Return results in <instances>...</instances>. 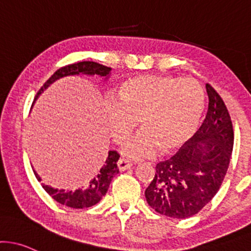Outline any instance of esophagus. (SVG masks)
Masks as SVG:
<instances>
[{
	"mask_svg": "<svg viewBox=\"0 0 251 251\" xmlns=\"http://www.w3.org/2000/svg\"><path fill=\"white\" fill-rule=\"evenodd\" d=\"M132 167V163L128 159L126 158H120L119 161H118V168H119V170L121 172H124V170L128 169V168Z\"/></svg>",
	"mask_w": 251,
	"mask_h": 251,
	"instance_id": "esophagus-1",
	"label": "esophagus"
}]
</instances>
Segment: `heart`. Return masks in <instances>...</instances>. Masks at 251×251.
Here are the masks:
<instances>
[{
  "label": "heart",
  "instance_id": "heart-1",
  "mask_svg": "<svg viewBox=\"0 0 251 251\" xmlns=\"http://www.w3.org/2000/svg\"><path fill=\"white\" fill-rule=\"evenodd\" d=\"M205 104L203 89L194 78L143 75L127 79L106 104L112 138L121 142L138 123L142 127L124 144L128 157L151 156L159 148L169 152L192 138Z\"/></svg>",
  "mask_w": 251,
  "mask_h": 251
}]
</instances>
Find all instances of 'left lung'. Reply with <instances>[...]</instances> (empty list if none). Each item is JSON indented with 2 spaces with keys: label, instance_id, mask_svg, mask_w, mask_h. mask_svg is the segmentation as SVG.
Listing matches in <instances>:
<instances>
[{
  "label": "left lung",
  "instance_id": "1",
  "mask_svg": "<svg viewBox=\"0 0 251 251\" xmlns=\"http://www.w3.org/2000/svg\"><path fill=\"white\" fill-rule=\"evenodd\" d=\"M208 109L191 139L156 166V174L145 189L149 206L170 218L194 216L219 191L226 175L233 148V128L224 101L206 83Z\"/></svg>",
  "mask_w": 251,
  "mask_h": 251
}]
</instances>
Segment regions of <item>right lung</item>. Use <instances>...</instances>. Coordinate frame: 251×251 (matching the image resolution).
I'll return each mask as SVG.
<instances>
[{"label": "right lung", "mask_w": 251, "mask_h": 251, "mask_svg": "<svg viewBox=\"0 0 251 251\" xmlns=\"http://www.w3.org/2000/svg\"><path fill=\"white\" fill-rule=\"evenodd\" d=\"M111 68L104 67V65L99 64V63L95 62H78L75 63V64L63 67L58 69L45 82V84L40 88L37 96H35V100H37L38 96L46 88H49L53 82L62 78V77L75 75H99L100 77H103L104 79H107L109 77V74H111ZM119 157V153L117 151H108V157L106 158V163L101 168L99 174L94 178H92L84 187H82V188L75 189V191H65V189L53 188V187L44 183H41V186H43L46 193L51 195L52 199L56 200L57 202L62 203V205H65L71 208L92 207V206L96 205L106 195L113 177L119 173V169H118L117 166ZM33 172H34V175L38 178V181H41L40 176L35 173V170H33Z\"/></svg>", "instance_id": "right-lung-1"}]
</instances>
